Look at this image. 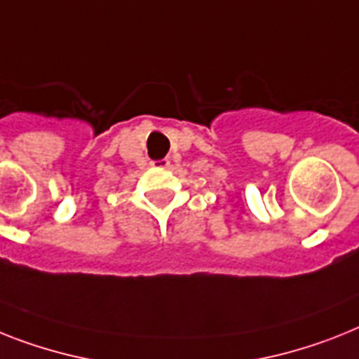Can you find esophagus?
<instances>
[{
    "mask_svg": "<svg viewBox=\"0 0 359 359\" xmlns=\"http://www.w3.org/2000/svg\"><path fill=\"white\" fill-rule=\"evenodd\" d=\"M168 165H170V161H168V159H159V161L152 163V167H161V168L168 167Z\"/></svg>",
    "mask_w": 359,
    "mask_h": 359,
    "instance_id": "1",
    "label": "esophagus"
}]
</instances>
